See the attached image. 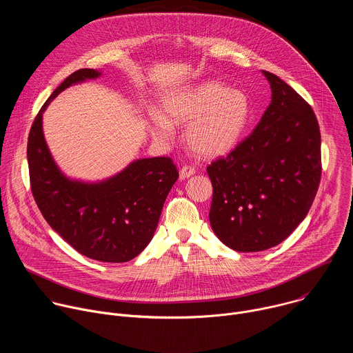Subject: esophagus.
Instances as JSON below:
<instances>
[{
  "label": "esophagus",
  "instance_id": "34e87169",
  "mask_svg": "<svg viewBox=\"0 0 353 353\" xmlns=\"http://www.w3.org/2000/svg\"><path fill=\"white\" fill-rule=\"evenodd\" d=\"M194 173H195V169H194L192 166L185 165V166H183V168L180 169V179H181V180L188 179V177H190V176H192Z\"/></svg>",
  "mask_w": 353,
  "mask_h": 353
}]
</instances>
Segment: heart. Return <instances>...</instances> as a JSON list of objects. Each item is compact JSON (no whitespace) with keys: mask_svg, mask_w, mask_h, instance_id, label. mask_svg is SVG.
Masks as SVG:
<instances>
[{"mask_svg":"<svg viewBox=\"0 0 353 353\" xmlns=\"http://www.w3.org/2000/svg\"><path fill=\"white\" fill-rule=\"evenodd\" d=\"M163 113H149L148 128L155 138L173 137V124H187V142L201 158L222 157L237 145L250 119L247 94L221 82H205L163 100Z\"/></svg>","mask_w":353,"mask_h":353,"instance_id":"b5f03b06","label":"heart"}]
</instances>
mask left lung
<instances>
[{"instance_id": "left-lung-1", "label": "left lung", "mask_w": 353, "mask_h": 353, "mask_svg": "<svg viewBox=\"0 0 353 353\" xmlns=\"http://www.w3.org/2000/svg\"><path fill=\"white\" fill-rule=\"evenodd\" d=\"M263 74L272 96L260 123L207 168L212 230L241 253L283 241L306 218L321 179V135L312 106L276 75Z\"/></svg>"}]
</instances>
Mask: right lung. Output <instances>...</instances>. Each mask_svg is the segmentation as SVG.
I'll use <instances>...</instances> for the list:
<instances>
[{
  "mask_svg": "<svg viewBox=\"0 0 353 353\" xmlns=\"http://www.w3.org/2000/svg\"><path fill=\"white\" fill-rule=\"evenodd\" d=\"M97 77L96 70L75 71L37 113L28 138L30 188L43 218L78 253L103 263H125L152 240L179 172L170 158L161 157L137 159L99 183L63 174L43 135V113L60 92Z\"/></svg>",
  "mask_w": 353,
  "mask_h": 353,
  "instance_id": "obj_1",
  "label": "right lung"
}]
</instances>
